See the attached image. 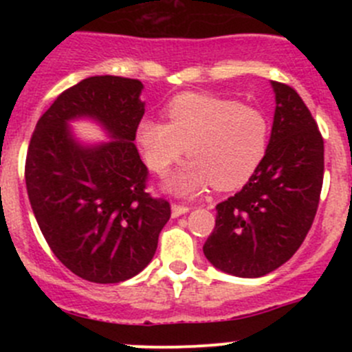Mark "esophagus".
<instances>
[{
  "label": "esophagus",
  "mask_w": 352,
  "mask_h": 352,
  "mask_svg": "<svg viewBox=\"0 0 352 352\" xmlns=\"http://www.w3.org/2000/svg\"><path fill=\"white\" fill-rule=\"evenodd\" d=\"M190 208H187V206L184 204H172V218H179V216L186 214V212H189Z\"/></svg>",
  "instance_id": "34e87169"
}]
</instances>
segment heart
Wrapping results in <instances>:
<instances>
[{
  "label": "heart",
  "instance_id": "1",
  "mask_svg": "<svg viewBox=\"0 0 352 352\" xmlns=\"http://www.w3.org/2000/svg\"><path fill=\"white\" fill-rule=\"evenodd\" d=\"M166 122L143 119L136 141L144 162L165 175L184 155L187 160L163 184L179 197L243 186L264 162L271 140V119L258 107L208 94H182L168 102Z\"/></svg>",
  "mask_w": 352,
  "mask_h": 352
}]
</instances>
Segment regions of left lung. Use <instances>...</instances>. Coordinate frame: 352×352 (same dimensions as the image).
<instances>
[{
    "instance_id": "left-lung-1",
    "label": "left lung",
    "mask_w": 352,
    "mask_h": 352,
    "mask_svg": "<svg viewBox=\"0 0 352 352\" xmlns=\"http://www.w3.org/2000/svg\"><path fill=\"white\" fill-rule=\"evenodd\" d=\"M276 95L267 153L240 192L216 206L206 258L236 278H261L300 248L317 214L324 182V140L310 110L287 85Z\"/></svg>"
}]
</instances>
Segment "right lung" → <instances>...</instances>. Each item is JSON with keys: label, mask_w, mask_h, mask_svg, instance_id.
Wrapping results in <instances>:
<instances>
[{"label": "right lung", "mask_w": 352, "mask_h": 352, "mask_svg": "<svg viewBox=\"0 0 352 352\" xmlns=\"http://www.w3.org/2000/svg\"><path fill=\"white\" fill-rule=\"evenodd\" d=\"M143 83L90 76L63 91L38 119L25 182L37 225L73 274L110 285L151 262L170 204L144 192L148 168L134 144L144 113ZM94 120L109 136L83 144L70 122Z\"/></svg>", "instance_id": "right-lung-1"}]
</instances>
